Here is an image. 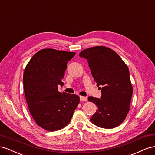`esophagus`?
Here are the masks:
<instances>
[{
  "mask_svg": "<svg viewBox=\"0 0 155 155\" xmlns=\"http://www.w3.org/2000/svg\"><path fill=\"white\" fill-rule=\"evenodd\" d=\"M80 99H81V101H82V102H84V101H87V97H83V96H81Z\"/></svg>",
  "mask_w": 155,
  "mask_h": 155,
  "instance_id": "1",
  "label": "esophagus"
}]
</instances>
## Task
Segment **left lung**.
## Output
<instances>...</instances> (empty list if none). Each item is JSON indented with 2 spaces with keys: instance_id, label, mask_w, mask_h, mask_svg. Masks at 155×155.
<instances>
[{
  "instance_id": "8db88e82",
  "label": "left lung",
  "mask_w": 155,
  "mask_h": 155,
  "mask_svg": "<svg viewBox=\"0 0 155 155\" xmlns=\"http://www.w3.org/2000/svg\"><path fill=\"white\" fill-rule=\"evenodd\" d=\"M79 56L87 60L97 86H103L101 99L88 97L98 108L91 122L104 129L119 126L129 112L133 92L127 65L116 52L104 46L86 48Z\"/></svg>"
}]
</instances>
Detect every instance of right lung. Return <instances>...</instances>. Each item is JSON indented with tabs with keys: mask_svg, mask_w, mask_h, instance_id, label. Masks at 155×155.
Returning a JSON list of instances; mask_svg holds the SVG:
<instances>
[{
	"mask_svg": "<svg viewBox=\"0 0 155 155\" xmlns=\"http://www.w3.org/2000/svg\"><path fill=\"white\" fill-rule=\"evenodd\" d=\"M76 53L53 48L39 51L23 73V88L28 110L36 124L47 131L67 126L80 102L77 95L58 91L63 86L68 61Z\"/></svg>",
	"mask_w": 155,
	"mask_h": 155,
	"instance_id": "obj_1",
	"label": "right lung"
}]
</instances>
